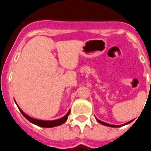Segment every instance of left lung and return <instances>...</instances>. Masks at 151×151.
<instances>
[{
  "label": "left lung",
  "instance_id": "8db88e82",
  "mask_svg": "<svg viewBox=\"0 0 151 151\" xmlns=\"http://www.w3.org/2000/svg\"><path fill=\"white\" fill-rule=\"evenodd\" d=\"M97 122H99V123L102 124V125H106V126H109V127H116H116H120V126H122V125H127V124H129V123H130V122H132V120H131V121H129V122H126V123H125V124H124V125H110V124L106 123V122H102V121L99 120V119H97Z\"/></svg>",
  "mask_w": 151,
  "mask_h": 151
}]
</instances>
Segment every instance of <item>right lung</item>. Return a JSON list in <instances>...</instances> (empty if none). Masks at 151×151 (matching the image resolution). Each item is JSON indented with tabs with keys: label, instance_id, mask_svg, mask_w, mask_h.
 Masks as SVG:
<instances>
[{
	"label": "right lung",
	"instance_id": "obj_1",
	"mask_svg": "<svg viewBox=\"0 0 151 151\" xmlns=\"http://www.w3.org/2000/svg\"><path fill=\"white\" fill-rule=\"evenodd\" d=\"M17 104V103H16ZM21 113H22L23 116L25 117L26 119H27L29 121L32 123L35 124V125H38V126H40V127H43V128H52V127H55V126H58V125H60L62 124L65 123L66 121L67 120V118L69 115V113H70V110H69L67 113H66V115L64 116L63 117L60 119H56V120H51V121H45V120H39V119H33L32 117L29 116L27 114L24 113L22 110H21L20 108L19 107Z\"/></svg>",
	"mask_w": 151,
	"mask_h": 151
}]
</instances>
